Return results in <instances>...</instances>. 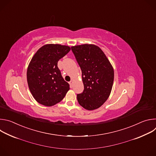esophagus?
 Instances as JSON below:
<instances>
[{
    "mask_svg": "<svg viewBox=\"0 0 156 156\" xmlns=\"http://www.w3.org/2000/svg\"><path fill=\"white\" fill-rule=\"evenodd\" d=\"M69 84H70V86L72 87V86H73V80H71V81L69 82Z\"/></svg>",
    "mask_w": 156,
    "mask_h": 156,
    "instance_id": "obj_1",
    "label": "esophagus"
}]
</instances>
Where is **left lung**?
Listing matches in <instances>:
<instances>
[{"label":"left lung","mask_w":156,"mask_h":156,"mask_svg":"<svg viewBox=\"0 0 156 156\" xmlns=\"http://www.w3.org/2000/svg\"><path fill=\"white\" fill-rule=\"evenodd\" d=\"M72 51L82 72L83 93L77 94L78 103L85 109L100 107L112 90L114 72L103 51L93 44L72 47Z\"/></svg>","instance_id":"8db88e82"}]
</instances>
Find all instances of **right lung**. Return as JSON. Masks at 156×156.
<instances>
[{
  "label": "right lung",
  "instance_id": "right-lung-1",
  "mask_svg": "<svg viewBox=\"0 0 156 156\" xmlns=\"http://www.w3.org/2000/svg\"><path fill=\"white\" fill-rule=\"evenodd\" d=\"M70 49L60 44H46L33 57L27 70V81L33 96L39 104L54 105L60 102L70 90L57 63Z\"/></svg>",
  "mask_w": 156,
  "mask_h": 156
}]
</instances>
